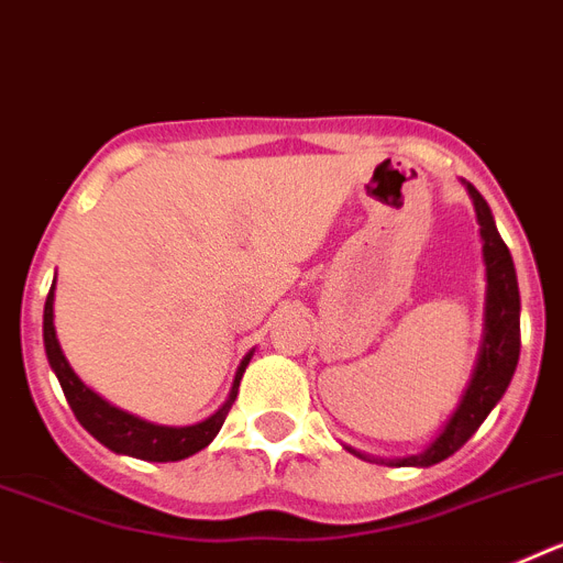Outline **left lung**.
<instances>
[{
    "label": "left lung",
    "mask_w": 563,
    "mask_h": 563,
    "mask_svg": "<svg viewBox=\"0 0 563 563\" xmlns=\"http://www.w3.org/2000/svg\"><path fill=\"white\" fill-rule=\"evenodd\" d=\"M465 188L471 194V200H474L482 236V258H485V316H482V341L471 380H467L456 409L451 411L440 434L420 454L402 456V460H375V456H366L346 445L361 460L380 462V465L391 467H429L449 460L454 451H460L476 434V429L496 409V402L501 400V395H505L510 380H514L521 350V298L514 256H510L499 231H496L494 213H490L485 197L471 183H465Z\"/></svg>",
    "instance_id": "1"
}]
</instances>
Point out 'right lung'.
Returning <instances> with one entry per match:
<instances>
[{
  "mask_svg": "<svg viewBox=\"0 0 563 563\" xmlns=\"http://www.w3.org/2000/svg\"><path fill=\"white\" fill-rule=\"evenodd\" d=\"M53 301H56V282L49 287L47 301H44V352H47L49 369L56 372L58 383H62L64 397H67L69 409L78 417L84 429L96 437L101 445H107L114 454H126L134 460L148 462H177L186 456L197 454L206 445H211L213 437L220 434L222 422H225L228 411H231L233 400L239 395V380L245 375L247 363H251L253 350L242 357L236 375H233L231 391H228L225 402L220 409L206 417L202 422L194 426H157V422L141 420V417L129 415V411L118 409L112 402L103 400L98 391H92L81 377L73 372L62 352V343L56 338V324H53Z\"/></svg>",
  "mask_w": 563,
  "mask_h": 563,
  "instance_id": "1",
  "label": "right lung"
}]
</instances>
